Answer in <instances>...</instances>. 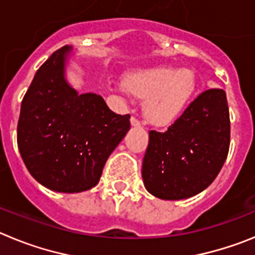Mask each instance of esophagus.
I'll use <instances>...</instances> for the list:
<instances>
[{"instance_id": "obj_1", "label": "esophagus", "mask_w": 255, "mask_h": 255, "mask_svg": "<svg viewBox=\"0 0 255 255\" xmlns=\"http://www.w3.org/2000/svg\"><path fill=\"white\" fill-rule=\"evenodd\" d=\"M130 124H131V126H134V128H136V126H140V123H139L135 117H131L130 119Z\"/></svg>"}]
</instances>
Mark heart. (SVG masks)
<instances>
[{
    "label": "heart",
    "mask_w": 255,
    "mask_h": 255,
    "mask_svg": "<svg viewBox=\"0 0 255 255\" xmlns=\"http://www.w3.org/2000/svg\"><path fill=\"white\" fill-rule=\"evenodd\" d=\"M116 91L143 101V114L148 123L168 126L179 120L194 101L198 79L186 67H144L126 73Z\"/></svg>",
    "instance_id": "heart-1"
}]
</instances>
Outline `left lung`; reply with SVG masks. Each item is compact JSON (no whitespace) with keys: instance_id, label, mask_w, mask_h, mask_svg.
I'll list each match as a JSON object with an SVG mask.
<instances>
[{"instance_id":"1","label":"left lung","mask_w":255,"mask_h":255,"mask_svg":"<svg viewBox=\"0 0 255 255\" xmlns=\"http://www.w3.org/2000/svg\"><path fill=\"white\" fill-rule=\"evenodd\" d=\"M230 115L222 89L203 92L164 132L149 131L144 186L159 199L180 200L208 188L226 161Z\"/></svg>"}]
</instances>
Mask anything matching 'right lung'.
<instances>
[{
  "instance_id": "add662e5",
  "label": "right lung",
  "mask_w": 255,
  "mask_h": 255,
  "mask_svg": "<svg viewBox=\"0 0 255 255\" xmlns=\"http://www.w3.org/2000/svg\"><path fill=\"white\" fill-rule=\"evenodd\" d=\"M73 47L53 52L24 96L17 147L30 175L47 189L80 193L100 182L106 161L130 130L96 93L80 94L66 79Z\"/></svg>"
}]
</instances>
